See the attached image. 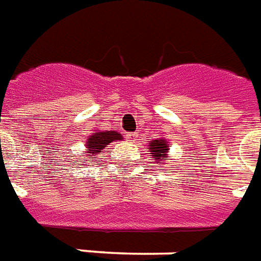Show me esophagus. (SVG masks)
Masks as SVG:
<instances>
[{"label":"esophagus","mask_w":261,"mask_h":261,"mask_svg":"<svg viewBox=\"0 0 261 261\" xmlns=\"http://www.w3.org/2000/svg\"><path fill=\"white\" fill-rule=\"evenodd\" d=\"M137 133H128V134H127V140L130 141V142H136L137 141Z\"/></svg>","instance_id":"34e87169"}]
</instances>
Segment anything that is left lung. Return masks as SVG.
I'll use <instances>...</instances> for the list:
<instances>
[{
  "instance_id": "1",
  "label": "left lung",
  "mask_w": 261,
  "mask_h": 261,
  "mask_svg": "<svg viewBox=\"0 0 261 261\" xmlns=\"http://www.w3.org/2000/svg\"><path fill=\"white\" fill-rule=\"evenodd\" d=\"M150 152H152V158L153 160H156L159 163L160 158H166V153H167V144H166L165 140H155L150 142Z\"/></svg>"
}]
</instances>
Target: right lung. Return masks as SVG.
Listing matches in <instances>:
<instances>
[{
    "mask_svg": "<svg viewBox=\"0 0 261 261\" xmlns=\"http://www.w3.org/2000/svg\"><path fill=\"white\" fill-rule=\"evenodd\" d=\"M121 140V134L116 131H101V133H94L90 138L87 140L86 145L88 148V158L91 159L92 156L98 155L108 144H111L112 141Z\"/></svg>",
    "mask_w": 261,
    "mask_h": 261,
    "instance_id": "add662e5",
    "label": "right lung"
}]
</instances>
